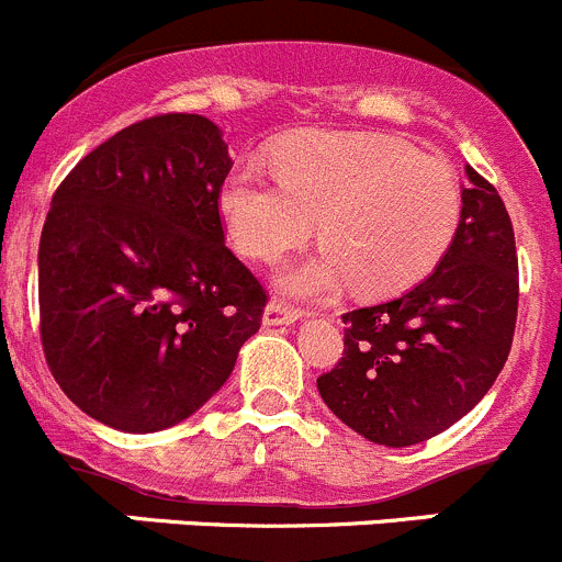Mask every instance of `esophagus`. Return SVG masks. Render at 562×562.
Wrapping results in <instances>:
<instances>
[{
    "instance_id": "obj_1",
    "label": "esophagus",
    "mask_w": 562,
    "mask_h": 562,
    "mask_svg": "<svg viewBox=\"0 0 562 562\" xmlns=\"http://www.w3.org/2000/svg\"><path fill=\"white\" fill-rule=\"evenodd\" d=\"M300 319V314L294 308H289V305L283 303H268L265 305V314H262V325L268 327H279V325H294V322Z\"/></svg>"
}]
</instances>
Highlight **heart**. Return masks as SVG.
I'll list each match as a JSON object with an SVG mask.
<instances>
[{
    "label": "heart",
    "instance_id": "heart-1",
    "mask_svg": "<svg viewBox=\"0 0 562 562\" xmlns=\"http://www.w3.org/2000/svg\"><path fill=\"white\" fill-rule=\"evenodd\" d=\"M459 188L442 160L380 133H297L273 149V169L240 160L218 188L237 251L273 262L314 229L322 246L279 273L297 300H325L349 281L360 294H396L435 270L459 224Z\"/></svg>",
    "mask_w": 562,
    "mask_h": 562
}]
</instances>
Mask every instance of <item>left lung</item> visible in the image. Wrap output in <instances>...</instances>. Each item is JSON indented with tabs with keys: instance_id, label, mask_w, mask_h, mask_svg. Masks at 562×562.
I'll list each match as a JSON object with an SVG mask.
<instances>
[{
	"instance_id": "left-lung-1",
	"label": "left lung",
	"mask_w": 562,
	"mask_h": 562,
	"mask_svg": "<svg viewBox=\"0 0 562 562\" xmlns=\"http://www.w3.org/2000/svg\"><path fill=\"white\" fill-rule=\"evenodd\" d=\"M519 262L508 210L475 169L429 279L387 303L344 314V358L316 380L341 424L385 448L440 435L488 393L508 360Z\"/></svg>"
}]
</instances>
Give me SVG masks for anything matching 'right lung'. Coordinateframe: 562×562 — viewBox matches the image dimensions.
I'll return each instance as SVG.
<instances>
[{
  "label": "right lung",
  "instance_id": "right-lung-1",
  "mask_svg": "<svg viewBox=\"0 0 562 562\" xmlns=\"http://www.w3.org/2000/svg\"><path fill=\"white\" fill-rule=\"evenodd\" d=\"M224 131L164 114L114 133L65 177L37 251L41 336L70 402L149 435L229 380L268 294L224 246Z\"/></svg>",
  "mask_w": 562,
  "mask_h": 562
}]
</instances>
